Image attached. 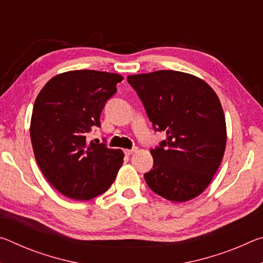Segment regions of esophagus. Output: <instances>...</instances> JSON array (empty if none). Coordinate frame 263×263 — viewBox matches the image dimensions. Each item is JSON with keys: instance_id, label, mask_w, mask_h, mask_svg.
<instances>
[{"instance_id": "34e87169", "label": "esophagus", "mask_w": 263, "mask_h": 263, "mask_svg": "<svg viewBox=\"0 0 263 263\" xmlns=\"http://www.w3.org/2000/svg\"><path fill=\"white\" fill-rule=\"evenodd\" d=\"M137 151V148H132V149H124V153H125V155H131L133 154Z\"/></svg>"}]
</instances>
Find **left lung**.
I'll return each mask as SVG.
<instances>
[{
  "instance_id": "1",
  "label": "left lung",
  "mask_w": 263,
  "mask_h": 263,
  "mask_svg": "<svg viewBox=\"0 0 263 263\" xmlns=\"http://www.w3.org/2000/svg\"><path fill=\"white\" fill-rule=\"evenodd\" d=\"M152 122L167 139L151 149L149 189L172 202H186L211 183L224 157L226 122L215 90L195 75L157 70L128 75Z\"/></svg>"
}]
</instances>
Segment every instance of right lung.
Returning a JSON list of instances; mask_svg holds the SVG:
<instances>
[{"label":"right lung","instance_id":"obj_1","mask_svg":"<svg viewBox=\"0 0 263 263\" xmlns=\"http://www.w3.org/2000/svg\"><path fill=\"white\" fill-rule=\"evenodd\" d=\"M116 73L69 70L52 78L35 99L30 138L35 161L53 188L66 197L88 201L105 193L123 164L121 149L88 142L91 126H100Z\"/></svg>","mask_w":263,"mask_h":263}]
</instances>
